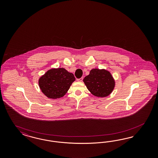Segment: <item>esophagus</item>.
Segmentation results:
<instances>
[{
	"instance_id": "1",
	"label": "esophagus",
	"mask_w": 158,
	"mask_h": 158,
	"mask_svg": "<svg viewBox=\"0 0 158 158\" xmlns=\"http://www.w3.org/2000/svg\"><path fill=\"white\" fill-rule=\"evenodd\" d=\"M83 77H81L80 79H77V81H83Z\"/></svg>"
}]
</instances>
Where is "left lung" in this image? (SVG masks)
Returning <instances> with one entry per match:
<instances>
[{"instance_id": "left-lung-1", "label": "left lung", "mask_w": 158, "mask_h": 158, "mask_svg": "<svg viewBox=\"0 0 158 158\" xmlns=\"http://www.w3.org/2000/svg\"><path fill=\"white\" fill-rule=\"evenodd\" d=\"M83 82L91 94L98 97L109 96L115 88V79L110 72L105 69H92Z\"/></svg>"}]
</instances>
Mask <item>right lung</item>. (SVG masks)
Wrapping results in <instances>:
<instances>
[{
    "mask_svg": "<svg viewBox=\"0 0 158 158\" xmlns=\"http://www.w3.org/2000/svg\"><path fill=\"white\" fill-rule=\"evenodd\" d=\"M75 77L65 68H52L39 79V86L43 94L51 99L65 96Z\"/></svg>",
    "mask_w": 158,
    "mask_h": 158,
    "instance_id": "1",
    "label": "right lung"
}]
</instances>
